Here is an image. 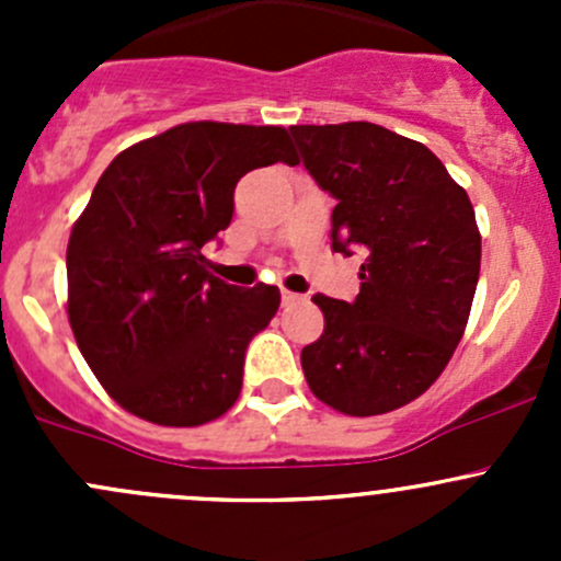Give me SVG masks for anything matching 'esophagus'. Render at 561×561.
Masks as SVG:
<instances>
[{"label":"esophagus","instance_id":"34e87169","mask_svg":"<svg viewBox=\"0 0 561 561\" xmlns=\"http://www.w3.org/2000/svg\"><path fill=\"white\" fill-rule=\"evenodd\" d=\"M298 301H301V296H298V293L282 290V304H285V307H293V304H298Z\"/></svg>","mask_w":561,"mask_h":561}]
</instances>
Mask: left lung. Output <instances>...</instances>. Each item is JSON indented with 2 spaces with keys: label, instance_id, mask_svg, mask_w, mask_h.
<instances>
[{
  "label": "left lung",
  "instance_id": "obj_1",
  "mask_svg": "<svg viewBox=\"0 0 561 561\" xmlns=\"http://www.w3.org/2000/svg\"><path fill=\"white\" fill-rule=\"evenodd\" d=\"M290 135L336 197L331 247L366 254L353 304L312 298L325 331L301 350L304 375L344 415L399 410L432 388L463 336L480 276L474 208L426 146L380 124H296Z\"/></svg>",
  "mask_w": 561,
  "mask_h": 561
}]
</instances>
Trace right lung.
<instances>
[{"instance_id":"right-lung-1","label":"right lung","mask_w":561,"mask_h":561,"mask_svg":"<svg viewBox=\"0 0 561 561\" xmlns=\"http://www.w3.org/2000/svg\"><path fill=\"white\" fill-rule=\"evenodd\" d=\"M296 165L282 127L190 122L124 149L67 244V317L81 355L127 412L201 426L236 404L254 333L279 309L206 271L203 247L233 219L254 168Z\"/></svg>"}]
</instances>
